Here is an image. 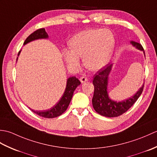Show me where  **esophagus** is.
Wrapping results in <instances>:
<instances>
[{"label":"esophagus","mask_w":157,"mask_h":157,"mask_svg":"<svg viewBox=\"0 0 157 157\" xmlns=\"http://www.w3.org/2000/svg\"><path fill=\"white\" fill-rule=\"evenodd\" d=\"M79 80H80V82L82 83H84L88 81V78H86V76H82L80 78H79Z\"/></svg>","instance_id":"1"}]
</instances>
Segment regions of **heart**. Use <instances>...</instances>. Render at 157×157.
I'll use <instances>...</instances> for the list:
<instances>
[{
	"label": "heart",
	"mask_w": 157,
	"mask_h": 157,
	"mask_svg": "<svg viewBox=\"0 0 157 157\" xmlns=\"http://www.w3.org/2000/svg\"><path fill=\"white\" fill-rule=\"evenodd\" d=\"M71 49H64L63 55L70 68L77 69L84 56L86 67L97 71L108 64L115 48V40L108 29H89L76 34L70 40Z\"/></svg>",
	"instance_id": "b5f03b06"
}]
</instances>
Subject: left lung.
<instances>
[{
  "instance_id": "8db88e82",
  "label": "left lung",
  "mask_w": 157,
  "mask_h": 157,
  "mask_svg": "<svg viewBox=\"0 0 157 157\" xmlns=\"http://www.w3.org/2000/svg\"><path fill=\"white\" fill-rule=\"evenodd\" d=\"M131 44L136 48L144 52L145 55L144 48L140 43L131 41ZM112 66L113 64H108L100 69L94 75L92 81V84L94 86V95L92 98L93 107L98 114L106 117H115L125 113L136 102L144 89L143 85L134 96L125 100L124 101L117 102L113 101L109 97L107 92L108 78Z\"/></svg>"
}]
</instances>
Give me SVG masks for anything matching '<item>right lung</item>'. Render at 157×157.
I'll list each match as a JSON object with an SVG mask.
<instances>
[{
	"mask_svg": "<svg viewBox=\"0 0 157 157\" xmlns=\"http://www.w3.org/2000/svg\"><path fill=\"white\" fill-rule=\"evenodd\" d=\"M48 36L47 33L46 32L44 28H40L34 32L29 35L28 37L26 38L23 44H28V42L35 40L41 39V38H48ZM20 51L18 53V56L19 55ZM81 82L79 80L78 78H76L75 77L72 76L70 77L67 80V85L65 88V90L63 93V96L60 99L59 102L56 104L55 106H53L51 109L47 110V111H34L29 109L32 111L36 113V115H38L44 118H55L56 117H59L61 115H62L64 113L67 109L68 106L69 105L71 100L72 98V96L75 90L78 87L79 85H80Z\"/></svg>",
	"mask_w": 157,
	"mask_h": 157,
	"instance_id": "1",
	"label": "right lung"
}]
</instances>
